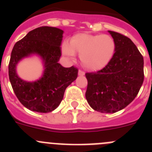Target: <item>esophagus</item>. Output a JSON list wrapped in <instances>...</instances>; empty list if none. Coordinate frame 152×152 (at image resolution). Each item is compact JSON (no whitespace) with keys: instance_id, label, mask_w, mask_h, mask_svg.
Returning a JSON list of instances; mask_svg holds the SVG:
<instances>
[{"instance_id":"1","label":"esophagus","mask_w":152,"mask_h":152,"mask_svg":"<svg viewBox=\"0 0 152 152\" xmlns=\"http://www.w3.org/2000/svg\"><path fill=\"white\" fill-rule=\"evenodd\" d=\"M84 72H83V71H81V70H79L78 71V75L79 76H84Z\"/></svg>"}]
</instances>
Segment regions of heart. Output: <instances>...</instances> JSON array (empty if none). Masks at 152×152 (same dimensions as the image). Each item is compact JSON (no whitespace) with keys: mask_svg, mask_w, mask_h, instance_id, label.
Returning a JSON list of instances; mask_svg holds the SVG:
<instances>
[{"mask_svg":"<svg viewBox=\"0 0 152 152\" xmlns=\"http://www.w3.org/2000/svg\"><path fill=\"white\" fill-rule=\"evenodd\" d=\"M64 56L73 59L75 52L80 55L83 65L91 71H99L106 68L113 58L116 50V42L110 35H91L80 33L71 39V43H62Z\"/></svg>","mask_w":152,"mask_h":152,"instance_id":"obj_1","label":"heart"}]
</instances>
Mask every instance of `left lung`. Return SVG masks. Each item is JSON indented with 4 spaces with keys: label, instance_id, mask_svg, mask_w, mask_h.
<instances>
[{
    "label": "left lung",
    "instance_id": "1",
    "mask_svg": "<svg viewBox=\"0 0 152 152\" xmlns=\"http://www.w3.org/2000/svg\"><path fill=\"white\" fill-rule=\"evenodd\" d=\"M108 32L116 42V53L106 68L85 74V96L94 110L113 113L127 107L138 94L144 80V59L129 38Z\"/></svg>",
    "mask_w": 152,
    "mask_h": 152
}]
</instances>
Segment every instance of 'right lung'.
<instances>
[{
    "mask_svg": "<svg viewBox=\"0 0 152 152\" xmlns=\"http://www.w3.org/2000/svg\"><path fill=\"white\" fill-rule=\"evenodd\" d=\"M63 33L58 28L41 26L29 32L13 46L8 67L9 78L18 100L29 110L49 113L56 110L67 87L77 78V68H64L58 63ZM32 54L40 56L44 72L39 80L29 83L17 75L16 65Z\"/></svg>",
    "mask_w": 152,
    "mask_h": 152,
    "instance_id": "obj_1",
    "label": "right lung"
}]
</instances>
